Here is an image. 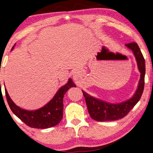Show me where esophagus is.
I'll return each mask as SVG.
<instances>
[{
	"label": "esophagus",
	"instance_id": "obj_1",
	"mask_svg": "<svg viewBox=\"0 0 153 153\" xmlns=\"http://www.w3.org/2000/svg\"><path fill=\"white\" fill-rule=\"evenodd\" d=\"M73 78L74 79V80H77V79L78 78V73H75V74H73Z\"/></svg>",
	"mask_w": 153,
	"mask_h": 153
}]
</instances>
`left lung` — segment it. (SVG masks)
I'll return each instance as SVG.
<instances>
[{"label": "left lung", "mask_w": 153, "mask_h": 153, "mask_svg": "<svg viewBox=\"0 0 153 153\" xmlns=\"http://www.w3.org/2000/svg\"><path fill=\"white\" fill-rule=\"evenodd\" d=\"M126 46L132 51L137 62V68L140 73L137 90L134 95L128 100L119 102L111 103L100 99L92 96L82 91L85 98L88 113L91 118L96 121H111L121 119L128 115L134 106L140 100L144 90L145 75V62L140 48L136 43L126 44Z\"/></svg>", "instance_id": "8db88e82"}]
</instances>
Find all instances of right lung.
<instances>
[{"label": "right lung", "instance_id": "1", "mask_svg": "<svg viewBox=\"0 0 153 153\" xmlns=\"http://www.w3.org/2000/svg\"><path fill=\"white\" fill-rule=\"evenodd\" d=\"M15 45L12 48V50L14 48ZM72 87H76V85L72 79L69 78L67 83L59 88L56 95L47 104L39 109L34 110H25L16 105L9 96L6 88L5 89V91L8 105L13 113L18 118L21 119L30 128L46 129L57 126L62 120L63 113L64 95Z\"/></svg>", "mask_w": 153, "mask_h": 153}]
</instances>
